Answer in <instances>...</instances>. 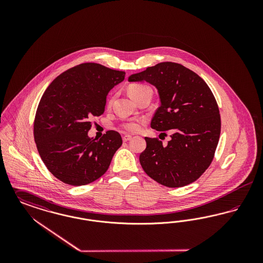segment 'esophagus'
<instances>
[{
    "label": "esophagus",
    "instance_id": "1",
    "mask_svg": "<svg viewBox=\"0 0 263 263\" xmlns=\"http://www.w3.org/2000/svg\"><path fill=\"white\" fill-rule=\"evenodd\" d=\"M131 138H132L131 135H124L122 139H123V142H128L129 140H131Z\"/></svg>",
    "mask_w": 263,
    "mask_h": 263
}]
</instances>
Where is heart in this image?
Wrapping results in <instances>:
<instances>
[{
    "mask_svg": "<svg viewBox=\"0 0 263 263\" xmlns=\"http://www.w3.org/2000/svg\"><path fill=\"white\" fill-rule=\"evenodd\" d=\"M149 89L151 88L148 86L141 85V84H134V85L129 86L128 95L130 96V98L132 100L135 101L142 93H144L145 91H147ZM123 127L129 132H137L138 130L140 129V122L139 121H130V122L125 123Z\"/></svg>",
    "mask_w": 263,
    "mask_h": 263,
    "instance_id": "b5f03b06",
    "label": "heart"
}]
</instances>
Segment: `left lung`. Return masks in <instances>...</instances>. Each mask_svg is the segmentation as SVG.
<instances>
[{"label": "left lung", "instance_id": "left-lung-1", "mask_svg": "<svg viewBox=\"0 0 263 263\" xmlns=\"http://www.w3.org/2000/svg\"><path fill=\"white\" fill-rule=\"evenodd\" d=\"M128 82H147L157 88L161 105L151 127L173 133L165 146L158 139L145 138L147 148L139 158L145 173L167 187L195 181L212 162L221 132L211 89L193 71L173 62L148 67Z\"/></svg>", "mask_w": 263, "mask_h": 263}]
</instances>
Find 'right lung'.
Returning <instances> with one entry per match:
<instances>
[{"label":"right lung","instance_id":"obj_1","mask_svg":"<svg viewBox=\"0 0 263 263\" xmlns=\"http://www.w3.org/2000/svg\"><path fill=\"white\" fill-rule=\"evenodd\" d=\"M125 73L97 63H83L58 76L43 93L34 120L41 160L64 183L81 186L105 174L122 145L116 131L88 137L90 118L104 112L110 89Z\"/></svg>","mask_w":263,"mask_h":263}]
</instances>
